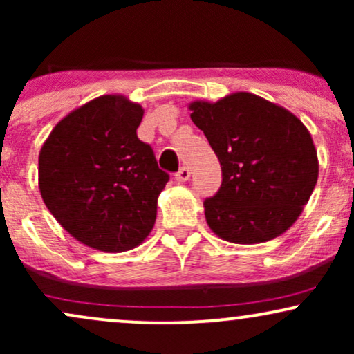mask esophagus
Here are the masks:
<instances>
[{
    "mask_svg": "<svg viewBox=\"0 0 354 354\" xmlns=\"http://www.w3.org/2000/svg\"><path fill=\"white\" fill-rule=\"evenodd\" d=\"M189 176H191L189 168H186V166H183V168L180 169V171H178L176 174H174V178H176V181H178V183H185V181H188V180H189Z\"/></svg>",
    "mask_w": 354,
    "mask_h": 354,
    "instance_id": "esophagus-1",
    "label": "esophagus"
}]
</instances>
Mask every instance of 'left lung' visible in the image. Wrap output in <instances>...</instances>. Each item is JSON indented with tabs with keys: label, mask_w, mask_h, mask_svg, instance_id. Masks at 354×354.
<instances>
[{
	"label": "left lung",
	"mask_w": 354,
	"mask_h": 354,
	"mask_svg": "<svg viewBox=\"0 0 354 354\" xmlns=\"http://www.w3.org/2000/svg\"><path fill=\"white\" fill-rule=\"evenodd\" d=\"M221 165L206 223L234 245L270 241L295 225L318 181V154L298 116L253 93L188 104Z\"/></svg>",
	"instance_id": "8db88e82"
}]
</instances>
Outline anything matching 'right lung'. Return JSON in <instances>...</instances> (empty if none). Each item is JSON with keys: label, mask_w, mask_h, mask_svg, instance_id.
Listing matches in <instances>:
<instances>
[{"label": "right lung", "mask_w": 354, "mask_h": 354, "mask_svg": "<svg viewBox=\"0 0 354 354\" xmlns=\"http://www.w3.org/2000/svg\"><path fill=\"white\" fill-rule=\"evenodd\" d=\"M145 109L103 95L68 113L38 158L39 193L73 238L104 253L133 250L151 233L169 176L138 140Z\"/></svg>", "instance_id": "add662e5"}]
</instances>
